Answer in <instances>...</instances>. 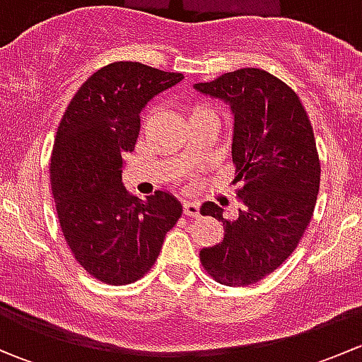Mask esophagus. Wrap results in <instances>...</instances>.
<instances>
[{
  "label": "esophagus",
  "mask_w": 362,
  "mask_h": 362,
  "mask_svg": "<svg viewBox=\"0 0 362 362\" xmlns=\"http://www.w3.org/2000/svg\"><path fill=\"white\" fill-rule=\"evenodd\" d=\"M184 215H185V217H198V215H199V203L185 202L184 203Z\"/></svg>",
  "instance_id": "obj_1"
}]
</instances>
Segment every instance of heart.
I'll use <instances>...</instances> for the list:
<instances>
[{"label":"heart","mask_w":362,"mask_h":362,"mask_svg":"<svg viewBox=\"0 0 362 362\" xmlns=\"http://www.w3.org/2000/svg\"><path fill=\"white\" fill-rule=\"evenodd\" d=\"M203 112H211L210 108L203 107V105H194V107L191 108V117L196 115V113H203Z\"/></svg>","instance_id":"1"}]
</instances>
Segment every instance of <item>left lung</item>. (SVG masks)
<instances>
[{
	"mask_svg": "<svg viewBox=\"0 0 362 362\" xmlns=\"http://www.w3.org/2000/svg\"><path fill=\"white\" fill-rule=\"evenodd\" d=\"M194 89L235 115L231 156L242 203L235 218L203 203L199 211L222 222L224 238L199 259L218 284L252 286L293 254L313 215L320 160L312 124L298 94L264 69H236Z\"/></svg>",
	"mask_w": 362,
	"mask_h": 362,
	"instance_id": "obj_1",
	"label": "left lung"
}]
</instances>
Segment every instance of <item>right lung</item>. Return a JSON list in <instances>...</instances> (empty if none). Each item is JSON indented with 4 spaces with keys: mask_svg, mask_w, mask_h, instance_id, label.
I'll return each instance as SVG.
<instances>
[{
    "mask_svg": "<svg viewBox=\"0 0 362 362\" xmlns=\"http://www.w3.org/2000/svg\"><path fill=\"white\" fill-rule=\"evenodd\" d=\"M182 78L141 63H112L82 83L57 127L50 158L57 218L71 254L100 282L141 279L180 218L182 204L170 192L145 202L131 196L122 168L145 105Z\"/></svg>",
    "mask_w": 362,
    "mask_h": 362,
    "instance_id": "1",
    "label": "right lung"
}]
</instances>
